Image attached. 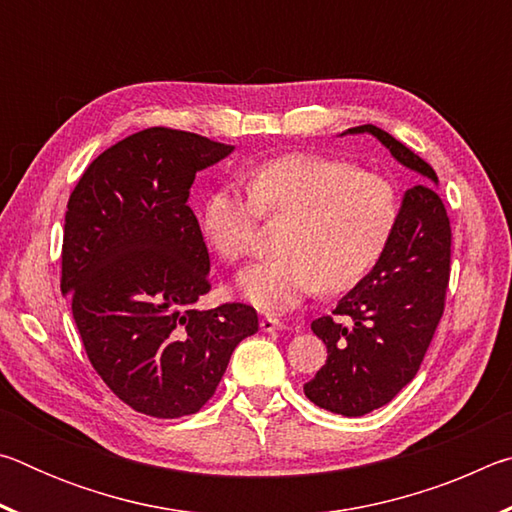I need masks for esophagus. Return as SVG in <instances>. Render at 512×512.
Here are the masks:
<instances>
[{"label":"esophagus","mask_w":512,"mask_h":512,"mask_svg":"<svg viewBox=\"0 0 512 512\" xmlns=\"http://www.w3.org/2000/svg\"><path fill=\"white\" fill-rule=\"evenodd\" d=\"M259 327H262V332H275V329H282L284 325L280 318L266 314L262 320H259Z\"/></svg>","instance_id":"obj_1"}]
</instances>
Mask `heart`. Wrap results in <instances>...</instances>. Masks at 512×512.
I'll return each mask as SVG.
<instances>
[{"mask_svg":"<svg viewBox=\"0 0 512 512\" xmlns=\"http://www.w3.org/2000/svg\"><path fill=\"white\" fill-rule=\"evenodd\" d=\"M262 216L291 219L282 257L250 266L239 291L255 307H296L309 293H343L366 277L391 241L400 201L375 171L320 153H284L248 171V192L219 187L203 207V235L225 262L253 255Z\"/></svg>","mask_w":512,"mask_h":512,"instance_id":"heart-1","label":"heart"}]
</instances>
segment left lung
Returning <instances> with one entry per match:
<instances>
[{
  "label": "left lung",
  "instance_id": "8db88e82",
  "mask_svg": "<svg viewBox=\"0 0 512 512\" xmlns=\"http://www.w3.org/2000/svg\"><path fill=\"white\" fill-rule=\"evenodd\" d=\"M348 133L375 135L397 162L422 176L406 189L377 266L332 311L353 325L345 328L333 316L311 323L327 345V361L305 384V395L320 409L357 418L391 402L420 370L445 311L452 228L431 164L372 124Z\"/></svg>",
  "mask_w": 512,
  "mask_h": 512
}]
</instances>
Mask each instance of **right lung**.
Wrapping results in <instances>:
<instances>
[{"label": "right lung", "mask_w": 512, "mask_h": 512, "mask_svg": "<svg viewBox=\"0 0 512 512\" xmlns=\"http://www.w3.org/2000/svg\"><path fill=\"white\" fill-rule=\"evenodd\" d=\"M232 149L146 128L103 151L69 196L60 291L97 375L151 418L201 411L232 352L259 327L244 302L194 307L212 284L189 189Z\"/></svg>", "instance_id": "add662e5"}]
</instances>
